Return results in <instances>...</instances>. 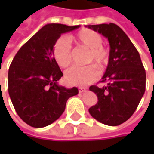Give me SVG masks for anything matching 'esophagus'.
<instances>
[{"label": "esophagus", "mask_w": 154, "mask_h": 154, "mask_svg": "<svg viewBox=\"0 0 154 154\" xmlns=\"http://www.w3.org/2000/svg\"><path fill=\"white\" fill-rule=\"evenodd\" d=\"M78 91H79V93H84V92L86 91V88L85 87H79L78 88Z\"/></svg>", "instance_id": "34e87169"}]
</instances>
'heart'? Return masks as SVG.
<instances>
[{
	"mask_svg": "<svg viewBox=\"0 0 154 154\" xmlns=\"http://www.w3.org/2000/svg\"><path fill=\"white\" fill-rule=\"evenodd\" d=\"M69 40L78 45L89 49L86 62H94L103 69L109 60V51L103 46L102 36L87 28H83L77 34L69 36ZM52 56L56 63L61 68L69 67L72 62V51L69 43L65 38H59L52 46ZM98 76V70L94 65L84 67L75 66L68 69L65 73V79L68 84L77 86H85L94 82Z\"/></svg>",
	"mask_w": 154,
	"mask_h": 154,
	"instance_id": "heart-1",
	"label": "heart"
}]
</instances>
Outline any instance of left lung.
Here are the masks:
<instances>
[{"label":"left lung","instance_id":"obj_1","mask_svg":"<svg viewBox=\"0 0 154 154\" xmlns=\"http://www.w3.org/2000/svg\"><path fill=\"white\" fill-rule=\"evenodd\" d=\"M109 44V62L102 82L107 85L90 86L98 98L89 113L99 122L119 126L136 111L145 91L146 74L139 52L125 32L116 24L89 25Z\"/></svg>","mask_w":154,"mask_h":154}]
</instances>
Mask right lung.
Here are the masks:
<instances>
[{"mask_svg": "<svg viewBox=\"0 0 154 154\" xmlns=\"http://www.w3.org/2000/svg\"><path fill=\"white\" fill-rule=\"evenodd\" d=\"M80 26L47 24L15 55L8 74L9 94L20 119L33 128H44L57 120L66 103L77 95V87L58 85L63 76L53 59L52 46L62 34Z\"/></svg>", "mask_w": 154, "mask_h": 154, "instance_id": "add662e5", "label": "right lung"}]
</instances>
